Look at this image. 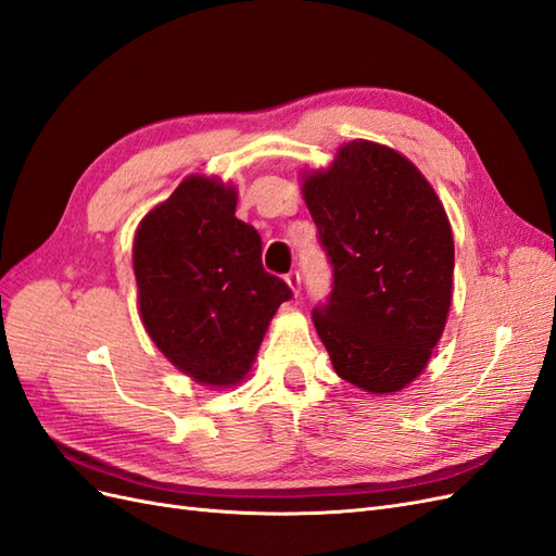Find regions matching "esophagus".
I'll list each match as a JSON object with an SVG mask.
<instances>
[{
	"mask_svg": "<svg viewBox=\"0 0 556 556\" xmlns=\"http://www.w3.org/2000/svg\"><path fill=\"white\" fill-rule=\"evenodd\" d=\"M285 282L290 285V290L294 294H299V290H301V276H299V271H290L288 276H285Z\"/></svg>",
	"mask_w": 556,
	"mask_h": 556,
	"instance_id": "obj_1",
	"label": "esophagus"
}]
</instances>
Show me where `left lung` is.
<instances>
[{"mask_svg": "<svg viewBox=\"0 0 556 556\" xmlns=\"http://www.w3.org/2000/svg\"><path fill=\"white\" fill-rule=\"evenodd\" d=\"M304 199L333 268L327 304L313 308L333 371L368 394L403 390L425 371L452 301L441 199L408 157L364 139L304 176Z\"/></svg>", "mask_w": 556, "mask_h": 556, "instance_id": "left-lung-1", "label": "left lung"}]
</instances>
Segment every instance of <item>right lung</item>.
I'll return each mask as SVG.
<instances>
[{
	"mask_svg": "<svg viewBox=\"0 0 556 556\" xmlns=\"http://www.w3.org/2000/svg\"><path fill=\"white\" fill-rule=\"evenodd\" d=\"M237 190L188 176L134 237L139 313L153 343L199 384L250 371L288 282L264 271L262 239L237 215Z\"/></svg>",
	"mask_w": 556,
	"mask_h": 556,
	"instance_id": "1",
	"label": "right lung"
}]
</instances>
